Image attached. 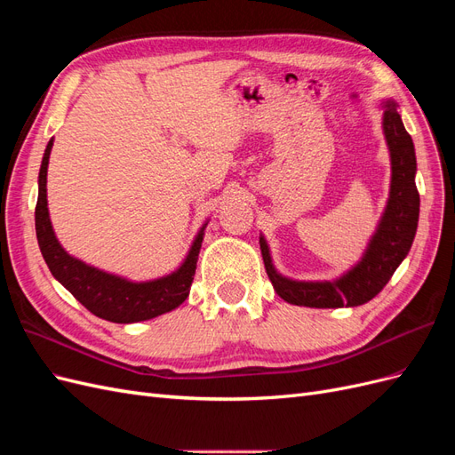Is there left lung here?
<instances>
[{
    "label": "left lung",
    "mask_w": 455,
    "mask_h": 455,
    "mask_svg": "<svg viewBox=\"0 0 455 455\" xmlns=\"http://www.w3.org/2000/svg\"><path fill=\"white\" fill-rule=\"evenodd\" d=\"M383 134L391 156V189L378 229L361 261L336 281H292L275 269L269 246L259 235L267 277L284 301L306 307H355L378 296L410 252L419 220L416 149L393 100L383 102Z\"/></svg>",
    "instance_id": "left-lung-1"
}]
</instances>
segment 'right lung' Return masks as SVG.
I'll return each instance as SVG.
<instances>
[{"label": "right lung", "instance_id": "obj_1", "mask_svg": "<svg viewBox=\"0 0 455 455\" xmlns=\"http://www.w3.org/2000/svg\"><path fill=\"white\" fill-rule=\"evenodd\" d=\"M51 148L52 140H49L45 148L44 161H41L39 169L36 235L39 251L44 254V259L49 266L52 277L66 291H70L81 306H85L92 315L109 323L129 324L148 321L176 309L182 301H186V298L189 296L191 283H194L206 222L199 229L184 264L161 279L132 283L129 279L119 277V275L92 267L85 264V261L68 254L52 231L47 209V167Z\"/></svg>", "mask_w": 455, "mask_h": 455}]
</instances>
